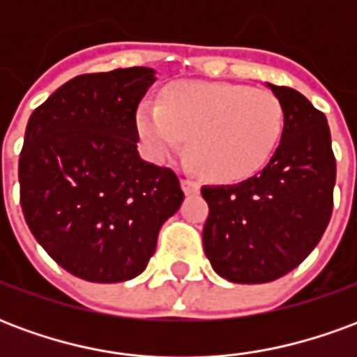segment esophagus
I'll return each instance as SVG.
<instances>
[{
	"instance_id": "obj_1",
	"label": "esophagus",
	"mask_w": 357,
	"mask_h": 357,
	"mask_svg": "<svg viewBox=\"0 0 357 357\" xmlns=\"http://www.w3.org/2000/svg\"><path fill=\"white\" fill-rule=\"evenodd\" d=\"M181 189H183V193L185 195H197L201 191V185H199L195 179L183 176V178H181Z\"/></svg>"
}]
</instances>
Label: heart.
Here are the masks:
<instances>
[{"label":"heart","mask_w":357,"mask_h":357,"mask_svg":"<svg viewBox=\"0 0 357 357\" xmlns=\"http://www.w3.org/2000/svg\"><path fill=\"white\" fill-rule=\"evenodd\" d=\"M149 155L164 160L187 139L193 164L210 179L255 176L275 153L283 133V107L262 88L225 82H176L160 105L143 101L135 114Z\"/></svg>","instance_id":"1"}]
</instances>
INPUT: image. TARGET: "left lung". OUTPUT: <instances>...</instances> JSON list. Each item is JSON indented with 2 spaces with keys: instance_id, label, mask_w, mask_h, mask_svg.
<instances>
[{
  "instance_id": "8db88e82",
  "label": "left lung",
  "mask_w": 357,
  "mask_h": 357,
  "mask_svg": "<svg viewBox=\"0 0 357 357\" xmlns=\"http://www.w3.org/2000/svg\"><path fill=\"white\" fill-rule=\"evenodd\" d=\"M283 107L279 147L260 174L204 185V255L231 283L275 281L319 243L333 212L337 162L327 118L296 89L266 84Z\"/></svg>"
}]
</instances>
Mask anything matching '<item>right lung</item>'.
Returning a JSON list of instances; mask_svg holds the SVG:
<instances>
[{"label":"right lung","mask_w":357,"mask_h":357,"mask_svg":"<svg viewBox=\"0 0 357 357\" xmlns=\"http://www.w3.org/2000/svg\"><path fill=\"white\" fill-rule=\"evenodd\" d=\"M155 74H82L28 120L19 158L24 220L61 268L91 283L139 275L183 202L178 176L137 153L135 112Z\"/></svg>","instance_id":"add662e5"}]
</instances>
